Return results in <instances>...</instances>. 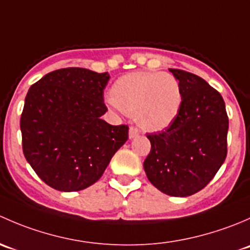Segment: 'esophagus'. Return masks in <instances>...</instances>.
I'll return each mask as SVG.
<instances>
[{"label": "esophagus", "instance_id": "34e87169", "mask_svg": "<svg viewBox=\"0 0 250 250\" xmlns=\"http://www.w3.org/2000/svg\"><path fill=\"white\" fill-rule=\"evenodd\" d=\"M128 135H129V139H134V138H137L138 135H139V130H138L135 127H130Z\"/></svg>", "mask_w": 250, "mask_h": 250}]
</instances>
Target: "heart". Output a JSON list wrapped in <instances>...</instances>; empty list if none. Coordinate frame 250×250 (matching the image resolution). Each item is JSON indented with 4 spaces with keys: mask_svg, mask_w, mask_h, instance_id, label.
I'll use <instances>...</instances> for the list:
<instances>
[{
    "mask_svg": "<svg viewBox=\"0 0 250 250\" xmlns=\"http://www.w3.org/2000/svg\"><path fill=\"white\" fill-rule=\"evenodd\" d=\"M110 106L134 115L145 130H162L180 112L183 94L176 78L165 72H130L120 77L110 90Z\"/></svg>",
    "mask_w": 250,
    "mask_h": 250,
    "instance_id": "heart-1",
    "label": "heart"
}]
</instances>
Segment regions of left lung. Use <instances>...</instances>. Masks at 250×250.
Wrapping results in <instances>:
<instances>
[{"label":"left lung","mask_w":250,"mask_h":250,"mask_svg":"<svg viewBox=\"0 0 250 250\" xmlns=\"http://www.w3.org/2000/svg\"><path fill=\"white\" fill-rule=\"evenodd\" d=\"M183 94L180 112L167 129L147 135L144 161L150 183L163 193L186 197L208 185L228 155L229 117L218 90L203 78L169 69Z\"/></svg>","instance_id":"left-lung-1"}]
</instances>
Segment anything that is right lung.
I'll use <instances>...</instances> for the list:
<instances>
[{
  "label": "right lung",
  "instance_id": "1",
  "mask_svg": "<svg viewBox=\"0 0 250 250\" xmlns=\"http://www.w3.org/2000/svg\"><path fill=\"white\" fill-rule=\"evenodd\" d=\"M109 80L107 72L67 67L30 87L20 118L22 152L50 188L72 192L93 185L128 140L127 125L102 120Z\"/></svg>",
  "mask_w": 250,
  "mask_h": 250
}]
</instances>
